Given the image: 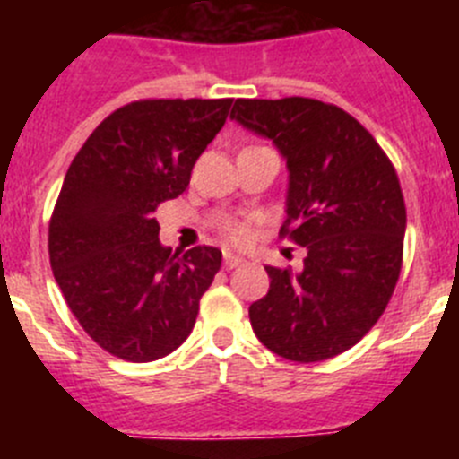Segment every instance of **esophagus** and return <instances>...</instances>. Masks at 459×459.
Returning <instances> with one entry per match:
<instances>
[{"label": "esophagus", "mask_w": 459, "mask_h": 459, "mask_svg": "<svg viewBox=\"0 0 459 459\" xmlns=\"http://www.w3.org/2000/svg\"><path fill=\"white\" fill-rule=\"evenodd\" d=\"M243 259L238 257V255H232V253H225V266L227 269H234V266L241 264Z\"/></svg>", "instance_id": "1"}]
</instances>
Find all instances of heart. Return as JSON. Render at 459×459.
Here are the masks:
<instances>
[{
    "mask_svg": "<svg viewBox=\"0 0 459 459\" xmlns=\"http://www.w3.org/2000/svg\"><path fill=\"white\" fill-rule=\"evenodd\" d=\"M222 234H225L227 241L234 243V246H243V243L248 241V227L243 225L241 221H234V218L222 225Z\"/></svg>",
    "mask_w": 459,
    "mask_h": 459,
    "instance_id": "1",
    "label": "heart"
}]
</instances>
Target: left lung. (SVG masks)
I'll list each match as a JSON object with an SVG mask.
<instances>
[{
  "mask_svg": "<svg viewBox=\"0 0 459 459\" xmlns=\"http://www.w3.org/2000/svg\"><path fill=\"white\" fill-rule=\"evenodd\" d=\"M232 119L273 140L290 168L280 237L307 250L301 273L264 266L250 306L266 350L317 363L351 350L384 315L403 269V188L391 158L342 108L303 96L237 99Z\"/></svg>",
  "mask_w": 459,
  "mask_h": 459,
  "instance_id": "1",
  "label": "left lung"
}]
</instances>
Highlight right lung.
Returning <instances> with one entry per match:
<instances>
[{"label":"right lung","mask_w":459,"mask_h":459,"mask_svg":"<svg viewBox=\"0 0 459 459\" xmlns=\"http://www.w3.org/2000/svg\"><path fill=\"white\" fill-rule=\"evenodd\" d=\"M234 99H142L115 109L73 158L48 230L56 285L93 342L131 363L190 335L222 253L172 255L153 211L179 197Z\"/></svg>","instance_id":"add662e5"}]
</instances>
